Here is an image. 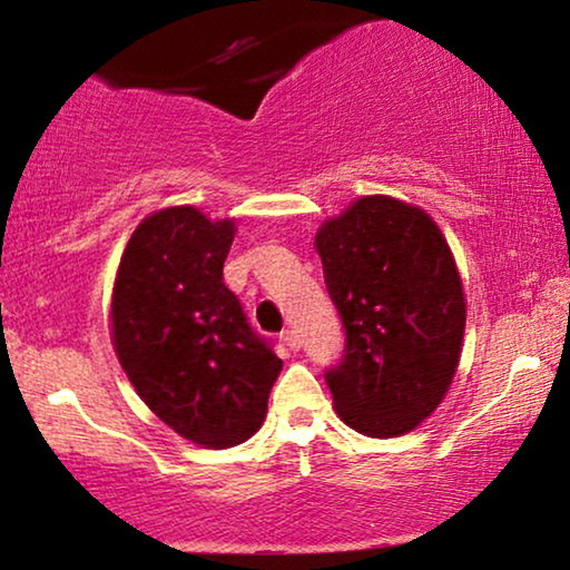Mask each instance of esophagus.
I'll use <instances>...</instances> for the list:
<instances>
[{
  "mask_svg": "<svg viewBox=\"0 0 570 570\" xmlns=\"http://www.w3.org/2000/svg\"><path fill=\"white\" fill-rule=\"evenodd\" d=\"M283 342L291 350H301V337H298V332H295V330H285L283 332Z\"/></svg>",
  "mask_w": 570,
  "mask_h": 570,
  "instance_id": "1",
  "label": "esophagus"
}]
</instances>
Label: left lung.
<instances>
[{"instance_id": "left-lung-1", "label": "left lung", "mask_w": 570, "mask_h": 570, "mask_svg": "<svg viewBox=\"0 0 570 570\" xmlns=\"http://www.w3.org/2000/svg\"><path fill=\"white\" fill-rule=\"evenodd\" d=\"M314 246L347 334L326 371L334 410L371 439L415 431L462 355L466 303L446 238L425 209L371 194L324 220Z\"/></svg>"}]
</instances>
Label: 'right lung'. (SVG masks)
<instances>
[{
    "instance_id": "right-lung-1",
    "label": "right lung",
    "mask_w": 570,
    "mask_h": 570,
    "mask_svg": "<svg viewBox=\"0 0 570 570\" xmlns=\"http://www.w3.org/2000/svg\"><path fill=\"white\" fill-rule=\"evenodd\" d=\"M233 236V217L209 220L191 205L147 215L121 254L108 314L139 400L205 449L252 439L283 371L223 283Z\"/></svg>"
}]
</instances>
